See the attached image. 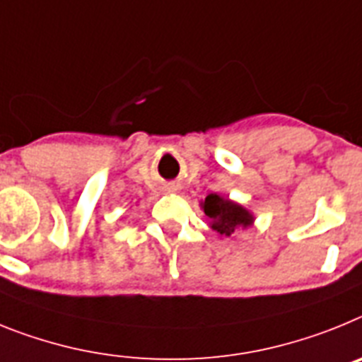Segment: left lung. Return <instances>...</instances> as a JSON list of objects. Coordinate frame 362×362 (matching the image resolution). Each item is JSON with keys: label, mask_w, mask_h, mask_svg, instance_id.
<instances>
[{"label": "left lung", "mask_w": 362, "mask_h": 362, "mask_svg": "<svg viewBox=\"0 0 362 362\" xmlns=\"http://www.w3.org/2000/svg\"><path fill=\"white\" fill-rule=\"evenodd\" d=\"M202 209L209 218L211 229L220 233V237H233L235 231L250 228L253 224V215L246 207L216 193L207 194L202 202Z\"/></svg>", "instance_id": "8db88e82"}]
</instances>
